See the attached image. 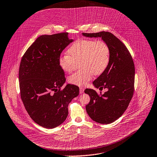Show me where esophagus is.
I'll return each instance as SVG.
<instances>
[{"label": "esophagus", "mask_w": 157, "mask_h": 157, "mask_svg": "<svg viewBox=\"0 0 157 157\" xmlns=\"http://www.w3.org/2000/svg\"><path fill=\"white\" fill-rule=\"evenodd\" d=\"M84 89L83 88H79V93H80V94L84 93Z\"/></svg>", "instance_id": "esophagus-1"}]
</instances>
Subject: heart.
Returning <instances> with one entry per match:
<instances>
[{
	"label": "heart",
	"mask_w": 157,
	"mask_h": 157,
	"mask_svg": "<svg viewBox=\"0 0 157 157\" xmlns=\"http://www.w3.org/2000/svg\"><path fill=\"white\" fill-rule=\"evenodd\" d=\"M62 54L59 65L66 73L75 71L78 63L82 67L68 78V82L79 86L86 85L96 76L103 73L110 61V49L106 42L94 39H79Z\"/></svg>",
	"instance_id": "obj_1"
}]
</instances>
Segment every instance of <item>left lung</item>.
I'll use <instances>...</instances> for the list:
<instances>
[{
    "label": "left lung",
    "instance_id": "obj_1",
    "mask_svg": "<svg viewBox=\"0 0 157 157\" xmlns=\"http://www.w3.org/2000/svg\"><path fill=\"white\" fill-rule=\"evenodd\" d=\"M89 37H101L110 49V61L105 72L93 81L96 88H107L103 94L86 89L90 101L86 109L90 117L101 124H109L118 119L127 109L133 97L135 65L132 57L123 42L109 32L82 33ZM99 88V89H100Z\"/></svg>",
    "mask_w": 157,
    "mask_h": 157
}]
</instances>
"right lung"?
Listing matches in <instances>:
<instances>
[{
    "mask_svg": "<svg viewBox=\"0 0 157 157\" xmlns=\"http://www.w3.org/2000/svg\"><path fill=\"white\" fill-rule=\"evenodd\" d=\"M73 41L67 33L42 35L22 56L19 71L21 98L33 120L46 128L60 125L68 115L67 106L79 88L67 84L59 65L62 51Z\"/></svg>",
    "mask_w": 157,
    "mask_h": 157,
    "instance_id": "add662e5",
    "label": "right lung"
}]
</instances>
